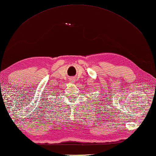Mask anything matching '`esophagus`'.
Wrapping results in <instances>:
<instances>
[{"label": "esophagus", "mask_w": 156, "mask_h": 156, "mask_svg": "<svg viewBox=\"0 0 156 156\" xmlns=\"http://www.w3.org/2000/svg\"><path fill=\"white\" fill-rule=\"evenodd\" d=\"M69 81L71 83H74L75 81V79L74 77H71L69 79Z\"/></svg>", "instance_id": "1"}]
</instances>
